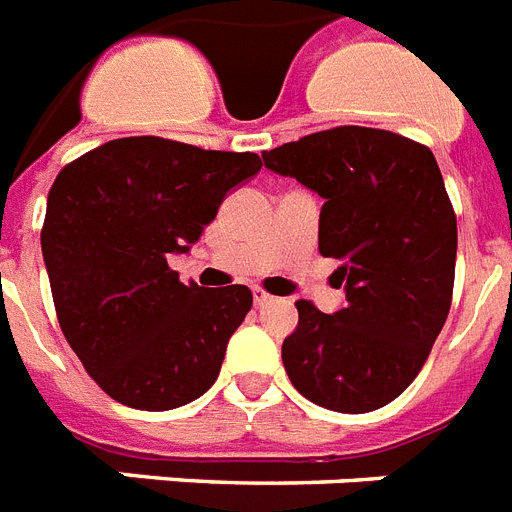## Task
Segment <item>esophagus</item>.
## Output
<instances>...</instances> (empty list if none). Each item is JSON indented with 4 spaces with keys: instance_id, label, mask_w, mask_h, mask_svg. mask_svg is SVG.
Returning a JSON list of instances; mask_svg holds the SVG:
<instances>
[{
    "instance_id": "esophagus-1",
    "label": "esophagus",
    "mask_w": 512,
    "mask_h": 512,
    "mask_svg": "<svg viewBox=\"0 0 512 512\" xmlns=\"http://www.w3.org/2000/svg\"><path fill=\"white\" fill-rule=\"evenodd\" d=\"M269 301H272V296H269L267 290L253 288V304H256V306H267Z\"/></svg>"
}]
</instances>
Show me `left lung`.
<instances>
[{
    "mask_svg": "<svg viewBox=\"0 0 512 512\" xmlns=\"http://www.w3.org/2000/svg\"><path fill=\"white\" fill-rule=\"evenodd\" d=\"M264 166L325 198L320 253L346 306L296 301L282 365L309 402L372 412L394 402L431 354L452 304L457 219L439 163L402 134L335 126L264 150Z\"/></svg>",
    "mask_w": 512,
    "mask_h": 512,
    "instance_id": "left-lung-1",
    "label": "left lung"
}]
</instances>
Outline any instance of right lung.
<instances>
[{"label": "right lung", "instance_id": "1", "mask_svg": "<svg viewBox=\"0 0 512 512\" xmlns=\"http://www.w3.org/2000/svg\"><path fill=\"white\" fill-rule=\"evenodd\" d=\"M256 153L163 137L110 140L68 163L49 190L42 256L65 341L116 402L163 412L214 386L253 296L245 285H185L190 251Z\"/></svg>", "mask_w": 512, "mask_h": 512}]
</instances>
